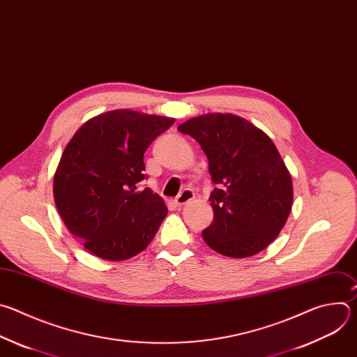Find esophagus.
Wrapping results in <instances>:
<instances>
[{"label": "esophagus", "instance_id": "esophagus-1", "mask_svg": "<svg viewBox=\"0 0 357 357\" xmlns=\"http://www.w3.org/2000/svg\"><path fill=\"white\" fill-rule=\"evenodd\" d=\"M194 198V191L192 190H188V188H185L184 191H181L180 192V195L174 199V205L176 206H183L184 204H187L188 201H191Z\"/></svg>", "mask_w": 357, "mask_h": 357}]
</instances>
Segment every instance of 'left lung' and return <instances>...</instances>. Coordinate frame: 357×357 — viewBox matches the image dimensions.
Here are the masks:
<instances>
[{
    "instance_id": "8db88e82",
    "label": "left lung",
    "mask_w": 357,
    "mask_h": 357,
    "mask_svg": "<svg viewBox=\"0 0 357 357\" xmlns=\"http://www.w3.org/2000/svg\"><path fill=\"white\" fill-rule=\"evenodd\" d=\"M206 155L212 183V224L205 243L235 259L266 249L286 225L293 206L291 174L273 140L234 114H206L177 128Z\"/></svg>"
}]
</instances>
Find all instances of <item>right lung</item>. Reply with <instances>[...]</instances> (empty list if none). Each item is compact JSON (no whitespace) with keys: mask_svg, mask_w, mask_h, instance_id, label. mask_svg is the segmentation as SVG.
<instances>
[{"mask_svg":"<svg viewBox=\"0 0 357 357\" xmlns=\"http://www.w3.org/2000/svg\"><path fill=\"white\" fill-rule=\"evenodd\" d=\"M173 118L114 109L84 122L67 144L53 178L60 217L84 248L104 260H126L155 238L167 215L145 178L144 155Z\"/></svg>","mask_w":357,"mask_h":357,"instance_id":"1","label":"right lung"}]
</instances>
